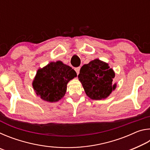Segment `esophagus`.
<instances>
[{
    "instance_id": "obj_1",
    "label": "esophagus",
    "mask_w": 150,
    "mask_h": 150,
    "mask_svg": "<svg viewBox=\"0 0 150 150\" xmlns=\"http://www.w3.org/2000/svg\"><path fill=\"white\" fill-rule=\"evenodd\" d=\"M75 71H76V73H77V74L79 75V71H80V67H76L75 68Z\"/></svg>"
}]
</instances>
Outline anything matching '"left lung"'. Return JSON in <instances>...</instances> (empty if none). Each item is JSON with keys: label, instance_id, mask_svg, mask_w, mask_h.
<instances>
[{"label": "left lung", "instance_id": "left-lung-1", "mask_svg": "<svg viewBox=\"0 0 150 150\" xmlns=\"http://www.w3.org/2000/svg\"><path fill=\"white\" fill-rule=\"evenodd\" d=\"M115 71L107 63L95 59L83 65L78 79L88 97L93 100H102L115 90Z\"/></svg>", "mask_w": 150, "mask_h": 150}]
</instances>
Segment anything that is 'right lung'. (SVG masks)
<instances>
[{"label": "right lung", "mask_w": 150, "mask_h": 150, "mask_svg": "<svg viewBox=\"0 0 150 150\" xmlns=\"http://www.w3.org/2000/svg\"><path fill=\"white\" fill-rule=\"evenodd\" d=\"M77 73L61 61L50 62L38 70L32 82L36 95L49 103L57 102L65 96L67 85Z\"/></svg>", "instance_id": "add662e5"}]
</instances>
